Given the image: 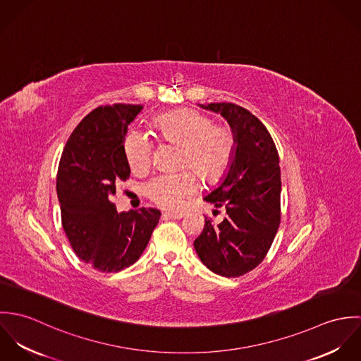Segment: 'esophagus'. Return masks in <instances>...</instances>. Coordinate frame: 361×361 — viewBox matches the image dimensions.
Segmentation results:
<instances>
[{
    "label": "esophagus",
    "mask_w": 361,
    "mask_h": 361,
    "mask_svg": "<svg viewBox=\"0 0 361 361\" xmlns=\"http://www.w3.org/2000/svg\"><path fill=\"white\" fill-rule=\"evenodd\" d=\"M164 215L171 219H182L185 216V214H182V212H164Z\"/></svg>",
    "instance_id": "1"
}]
</instances>
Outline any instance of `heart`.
<instances>
[{"label": "heart", "mask_w": 361, "mask_h": 361, "mask_svg": "<svg viewBox=\"0 0 361 361\" xmlns=\"http://www.w3.org/2000/svg\"><path fill=\"white\" fill-rule=\"evenodd\" d=\"M158 139L180 145V164L192 165L203 178L215 179L228 166L235 152V136L226 126L195 109L166 112L153 122ZM125 157L133 172H146L152 165L153 145L140 132L125 139ZM197 190V178L190 169L161 173L146 185L147 196L158 206L179 209L186 197Z\"/></svg>", "instance_id": "obj_1"}]
</instances>
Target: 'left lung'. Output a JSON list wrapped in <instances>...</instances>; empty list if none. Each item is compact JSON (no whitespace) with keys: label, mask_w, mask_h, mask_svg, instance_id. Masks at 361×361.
I'll return each instance as SVG.
<instances>
[{"label":"left lung","mask_w":361,"mask_h":361,"mask_svg":"<svg viewBox=\"0 0 361 361\" xmlns=\"http://www.w3.org/2000/svg\"><path fill=\"white\" fill-rule=\"evenodd\" d=\"M221 114L235 136V152L216 188L204 200L224 207L218 225L206 219L195 249L216 275L240 276L264 259L281 221V168L275 143L252 112L236 104H199Z\"/></svg>","instance_id":"8db88e82"}]
</instances>
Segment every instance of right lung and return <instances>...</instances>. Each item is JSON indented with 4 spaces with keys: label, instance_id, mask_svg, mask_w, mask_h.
I'll return each instance as SVG.
<instances>
[{
    "label": "right lung",
    "instance_id": "right-lung-1",
    "mask_svg": "<svg viewBox=\"0 0 361 361\" xmlns=\"http://www.w3.org/2000/svg\"><path fill=\"white\" fill-rule=\"evenodd\" d=\"M140 105L99 106L76 126L61 155L56 195L63 231L76 256L102 272H119L145 252L161 212L155 208L118 212L115 183L126 180L129 123Z\"/></svg>",
    "mask_w": 361,
    "mask_h": 361
}]
</instances>
